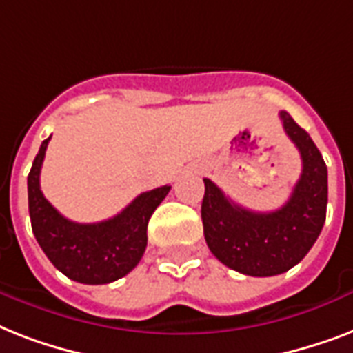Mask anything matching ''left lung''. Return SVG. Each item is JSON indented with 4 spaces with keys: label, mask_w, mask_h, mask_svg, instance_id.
Wrapping results in <instances>:
<instances>
[{
    "label": "left lung",
    "mask_w": 353,
    "mask_h": 353,
    "mask_svg": "<svg viewBox=\"0 0 353 353\" xmlns=\"http://www.w3.org/2000/svg\"><path fill=\"white\" fill-rule=\"evenodd\" d=\"M280 119L302 159V174L288 203L273 212H254L203 179L201 220L207 245L227 268L249 276L290 271L317 241L326 220L328 168L323 155L290 113L280 112Z\"/></svg>",
    "instance_id": "8db88e82"
}]
</instances>
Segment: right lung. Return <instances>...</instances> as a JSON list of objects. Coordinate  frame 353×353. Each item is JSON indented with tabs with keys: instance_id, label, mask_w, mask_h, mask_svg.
Segmentation results:
<instances>
[{
	"instance_id": "right-lung-1",
	"label": "right lung",
	"mask_w": 353,
	"mask_h": 353,
	"mask_svg": "<svg viewBox=\"0 0 353 353\" xmlns=\"http://www.w3.org/2000/svg\"><path fill=\"white\" fill-rule=\"evenodd\" d=\"M46 139L27 177L29 214L32 232L41 251L58 271L80 284H110L132 271L146 249L150 216L170 192V187L154 188L133 199L126 209L106 221L77 223L63 218L40 188V170L46 157Z\"/></svg>"
}]
</instances>
